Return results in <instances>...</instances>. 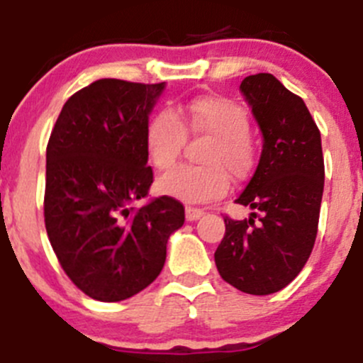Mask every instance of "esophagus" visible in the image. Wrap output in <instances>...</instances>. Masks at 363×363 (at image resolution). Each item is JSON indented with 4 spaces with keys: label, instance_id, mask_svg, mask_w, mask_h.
<instances>
[{
    "label": "esophagus",
    "instance_id": "esophagus-1",
    "mask_svg": "<svg viewBox=\"0 0 363 363\" xmlns=\"http://www.w3.org/2000/svg\"><path fill=\"white\" fill-rule=\"evenodd\" d=\"M201 216H205V210L194 208V206H187V208H185V217H187V220H198Z\"/></svg>",
    "mask_w": 363,
    "mask_h": 363
}]
</instances>
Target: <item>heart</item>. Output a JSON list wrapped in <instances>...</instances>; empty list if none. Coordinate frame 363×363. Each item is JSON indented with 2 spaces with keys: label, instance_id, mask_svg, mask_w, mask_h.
Instances as JSON below:
<instances>
[{
  "label": "heart",
  "instance_id": "heart-1",
  "mask_svg": "<svg viewBox=\"0 0 363 363\" xmlns=\"http://www.w3.org/2000/svg\"><path fill=\"white\" fill-rule=\"evenodd\" d=\"M187 133L210 137L203 150V165H179L158 179L162 194L185 203H208L230 189V174L242 179L257 164V146L250 135V113L224 96H199L172 110H158L144 132L147 160L167 171L182 157Z\"/></svg>",
  "mask_w": 363,
  "mask_h": 363
}]
</instances>
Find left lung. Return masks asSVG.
<instances>
[{"label":"left lung","instance_id":"left-lung-1","mask_svg":"<svg viewBox=\"0 0 363 363\" xmlns=\"http://www.w3.org/2000/svg\"><path fill=\"white\" fill-rule=\"evenodd\" d=\"M240 91L264 135L257 171L235 199L255 212L244 220L224 217L226 231L213 257L224 281L267 296L287 287L312 253L324 158L319 128L299 96L269 72L246 76Z\"/></svg>","mask_w":363,"mask_h":363}]
</instances>
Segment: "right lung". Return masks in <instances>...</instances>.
I'll list each match as a JSON object with an SVG mask.
<instances>
[{
	"label": "right lung",
	"instance_id": "right-lung-1",
	"mask_svg": "<svg viewBox=\"0 0 363 363\" xmlns=\"http://www.w3.org/2000/svg\"><path fill=\"white\" fill-rule=\"evenodd\" d=\"M165 84L103 78L65 101L46 147L44 223L62 269L89 298H132L157 279L185 208L153 184L144 132Z\"/></svg>",
	"mask_w": 363,
	"mask_h": 363
}]
</instances>
